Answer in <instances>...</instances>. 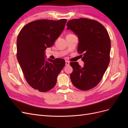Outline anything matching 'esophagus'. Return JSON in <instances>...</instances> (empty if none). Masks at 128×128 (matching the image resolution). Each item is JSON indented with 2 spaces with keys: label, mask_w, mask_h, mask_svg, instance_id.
I'll return each instance as SVG.
<instances>
[{
  "label": "esophagus",
  "mask_w": 128,
  "mask_h": 128,
  "mask_svg": "<svg viewBox=\"0 0 128 128\" xmlns=\"http://www.w3.org/2000/svg\"><path fill=\"white\" fill-rule=\"evenodd\" d=\"M69 64V62L68 61H66V65L68 66Z\"/></svg>",
  "instance_id": "esophagus-1"
}]
</instances>
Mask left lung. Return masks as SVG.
Wrapping results in <instances>:
<instances>
[{"label":"left lung","instance_id":"8db88e82","mask_svg":"<svg viewBox=\"0 0 128 128\" xmlns=\"http://www.w3.org/2000/svg\"><path fill=\"white\" fill-rule=\"evenodd\" d=\"M67 26L78 36L77 52L83 54L84 62L83 67L77 62L70 63L73 69L70 75L72 82L80 90H89L99 84L110 64V36L103 25L89 18L70 20Z\"/></svg>","mask_w":128,"mask_h":128}]
</instances>
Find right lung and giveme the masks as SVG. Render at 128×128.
<instances>
[{"mask_svg": "<svg viewBox=\"0 0 128 128\" xmlns=\"http://www.w3.org/2000/svg\"><path fill=\"white\" fill-rule=\"evenodd\" d=\"M66 22V19L36 20L23 27L18 34V62L27 83L40 92L48 91L56 86L57 76L65 65L61 58L45 60V51L54 44Z\"/></svg>", "mask_w": 128, "mask_h": 128, "instance_id": "obj_1", "label": "right lung"}]
</instances>
